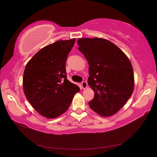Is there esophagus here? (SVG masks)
I'll return each mask as SVG.
<instances>
[{
  "label": "esophagus",
  "mask_w": 157,
  "mask_h": 157,
  "mask_svg": "<svg viewBox=\"0 0 157 157\" xmlns=\"http://www.w3.org/2000/svg\"><path fill=\"white\" fill-rule=\"evenodd\" d=\"M81 86L83 89H86L88 87V84L86 81H83L81 83Z\"/></svg>",
  "instance_id": "1"
}]
</instances>
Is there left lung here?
<instances>
[{
    "label": "left lung",
    "instance_id": "obj_1",
    "mask_svg": "<svg viewBox=\"0 0 157 157\" xmlns=\"http://www.w3.org/2000/svg\"><path fill=\"white\" fill-rule=\"evenodd\" d=\"M78 50L89 65L88 82L94 92L88 104L101 117L115 115L124 105L134 89L130 59L118 46L101 38L78 39Z\"/></svg>",
    "mask_w": 157,
    "mask_h": 157
}]
</instances>
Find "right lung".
<instances>
[{"label": "right lung", "instance_id": "add662e5", "mask_svg": "<svg viewBox=\"0 0 157 157\" xmlns=\"http://www.w3.org/2000/svg\"><path fill=\"white\" fill-rule=\"evenodd\" d=\"M75 39L58 40L40 50L28 61L23 77V92L40 115L54 118L69 107L79 87L67 78L65 62Z\"/></svg>", "mask_w": 157, "mask_h": 157}]
</instances>
